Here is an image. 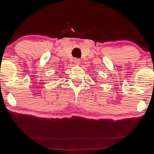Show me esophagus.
Instances as JSON below:
<instances>
[{"instance_id":"obj_1","label":"esophagus","mask_w":154,"mask_h":154,"mask_svg":"<svg viewBox=\"0 0 154 154\" xmlns=\"http://www.w3.org/2000/svg\"><path fill=\"white\" fill-rule=\"evenodd\" d=\"M74 62H75L76 65H79V63H80L81 61H80V59H75V60H74Z\"/></svg>"}]
</instances>
